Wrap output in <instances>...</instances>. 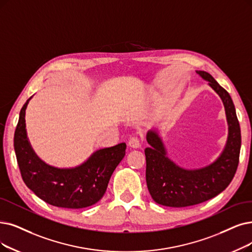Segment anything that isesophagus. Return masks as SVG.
<instances>
[{"instance_id": "obj_1", "label": "esophagus", "mask_w": 252, "mask_h": 252, "mask_svg": "<svg viewBox=\"0 0 252 252\" xmlns=\"http://www.w3.org/2000/svg\"><path fill=\"white\" fill-rule=\"evenodd\" d=\"M128 146L132 149H138L140 148V146H142V144H140V140L138 137L133 136L128 140Z\"/></svg>"}]
</instances>
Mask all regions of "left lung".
<instances>
[{
    "label": "left lung",
    "instance_id": "8db88e82",
    "mask_svg": "<svg viewBox=\"0 0 252 252\" xmlns=\"http://www.w3.org/2000/svg\"><path fill=\"white\" fill-rule=\"evenodd\" d=\"M196 73L222 100L228 125L227 142L213 163L198 169H184L166 156L164 144L156 130L148 131L147 142L151 147L145 149L147 186L155 202L166 207L193 206L215 197L229 185L239 164L241 130L233 100L212 75L206 71Z\"/></svg>",
    "mask_w": 252,
    "mask_h": 252
}]
</instances>
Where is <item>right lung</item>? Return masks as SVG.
Returning a JSON list of instances; mask_svg holds the SVG:
<instances>
[{
	"mask_svg": "<svg viewBox=\"0 0 252 252\" xmlns=\"http://www.w3.org/2000/svg\"><path fill=\"white\" fill-rule=\"evenodd\" d=\"M30 99L21 109L14 132V151L24 182L38 197L55 207L82 209L96 204L124 158L126 144L100 149L73 168L50 166L36 155L27 136L25 116Z\"/></svg>",
	"mask_w": 252,
	"mask_h": 252,
	"instance_id": "obj_1",
	"label": "right lung"
}]
</instances>
